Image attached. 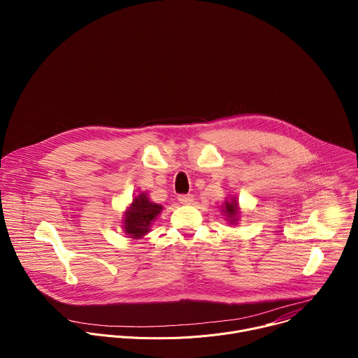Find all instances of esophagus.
I'll list each match as a JSON object with an SVG mask.
<instances>
[{
	"mask_svg": "<svg viewBox=\"0 0 358 358\" xmlns=\"http://www.w3.org/2000/svg\"><path fill=\"white\" fill-rule=\"evenodd\" d=\"M178 201L181 203H184V206H188V203H191L194 201V196L191 194H181V195H178Z\"/></svg>",
	"mask_w": 358,
	"mask_h": 358,
	"instance_id": "1",
	"label": "esophagus"
}]
</instances>
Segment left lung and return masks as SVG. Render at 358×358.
<instances>
[{"instance_id":"8db88e82","label":"left lung","mask_w":358,"mask_h":358,"mask_svg":"<svg viewBox=\"0 0 358 358\" xmlns=\"http://www.w3.org/2000/svg\"><path fill=\"white\" fill-rule=\"evenodd\" d=\"M222 210H224V214H225V217L228 218V221H229L231 224H235V222L238 221L239 207H238V201H236L235 196L231 198V199H228V201H225Z\"/></svg>"}]
</instances>
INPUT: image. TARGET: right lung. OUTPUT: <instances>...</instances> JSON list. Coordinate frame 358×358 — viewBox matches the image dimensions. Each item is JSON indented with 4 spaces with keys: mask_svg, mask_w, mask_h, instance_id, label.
<instances>
[{
    "mask_svg": "<svg viewBox=\"0 0 358 358\" xmlns=\"http://www.w3.org/2000/svg\"><path fill=\"white\" fill-rule=\"evenodd\" d=\"M162 210L163 207L160 203L151 202L145 192L134 196L129 210L124 213V232L133 239L143 238L150 231L152 221L159 217Z\"/></svg>",
    "mask_w": 358,
    "mask_h": 358,
    "instance_id": "right-lung-1",
    "label": "right lung"
}]
</instances>
